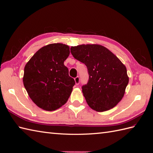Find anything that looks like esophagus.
<instances>
[{"label":"esophagus","instance_id":"34e87169","mask_svg":"<svg viewBox=\"0 0 153 153\" xmlns=\"http://www.w3.org/2000/svg\"><path fill=\"white\" fill-rule=\"evenodd\" d=\"M75 81L76 85L79 84V82H80V78H79V76H76V78H75Z\"/></svg>","mask_w":153,"mask_h":153}]
</instances>
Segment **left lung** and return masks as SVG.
<instances>
[{
	"label": "left lung",
	"instance_id": "8db88e82",
	"mask_svg": "<svg viewBox=\"0 0 153 153\" xmlns=\"http://www.w3.org/2000/svg\"><path fill=\"white\" fill-rule=\"evenodd\" d=\"M71 53L87 68L89 81L82 89L88 105L97 112L116 106L123 98L129 82L126 66L112 52L100 45L71 47Z\"/></svg>",
	"mask_w": 153,
	"mask_h": 153
}]
</instances>
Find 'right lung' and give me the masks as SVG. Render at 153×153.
I'll return each mask as SVG.
<instances>
[{
    "label": "right lung",
    "instance_id": "add662e5",
    "mask_svg": "<svg viewBox=\"0 0 153 153\" xmlns=\"http://www.w3.org/2000/svg\"><path fill=\"white\" fill-rule=\"evenodd\" d=\"M68 45L50 44L40 48L26 64L23 82L32 101L39 108L53 111L65 104L75 84L64 62Z\"/></svg>",
    "mask_w": 153,
    "mask_h": 153
}]
</instances>
